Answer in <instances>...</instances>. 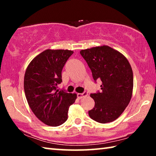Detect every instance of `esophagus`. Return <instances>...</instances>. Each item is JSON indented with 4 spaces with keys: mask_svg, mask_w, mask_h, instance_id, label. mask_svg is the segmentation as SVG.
Wrapping results in <instances>:
<instances>
[{
    "mask_svg": "<svg viewBox=\"0 0 156 156\" xmlns=\"http://www.w3.org/2000/svg\"><path fill=\"white\" fill-rule=\"evenodd\" d=\"M87 95H88L87 92L84 91V93H83V94H77V96H78V98L79 99H81V98H84V97L87 96Z\"/></svg>",
    "mask_w": 156,
    "mask_h": 156,
    "instance_id": "obj_1",
    "label": "esophagus"
}]
</instances>
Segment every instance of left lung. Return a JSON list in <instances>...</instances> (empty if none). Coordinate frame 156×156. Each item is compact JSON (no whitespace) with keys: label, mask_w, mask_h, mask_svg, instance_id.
Listing matches in <instances>:
<instances>
[{"label":"left lung","mask_w":156,"mask_h":156,"mask_svg":"<svg viewBox=\"0 0 156 156\" xmlns=\"http://www.w3.org/2000/svg\"><path fill=\"white\" fill-rule=\"evenodd\" d=\"M80 53L91 69L94 80L102 81V91L90 95L95 105L89 111V117L100 123L113 122L131 98L133 76L130 63L120 52L107 45L83 49Z\"/></svg>","instance_id":"left-lung-1"}]
</instances>
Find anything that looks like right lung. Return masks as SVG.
I'll list each match as a JSON object with an SVG mask.
<instances>
[{
	"label": "right lung",
	"mask_w": 156,
	"mask_h": 156,
	"mask_svg": "<svg viewBox=\"0 0 156 156\" xmlns=\"http://www.w3.org/2000/svg\"><path fill=\"white\" fill-rule=\"evenodd\" d=\"M73 51L46 49L31 60L25 71L24 90L30 109L41 122L57 126L68 118L70 105L76 94L57 89L61 83L62 68Z\"/></svg>",
	"instance_id": "right-lung-1"
}]
</instances>
